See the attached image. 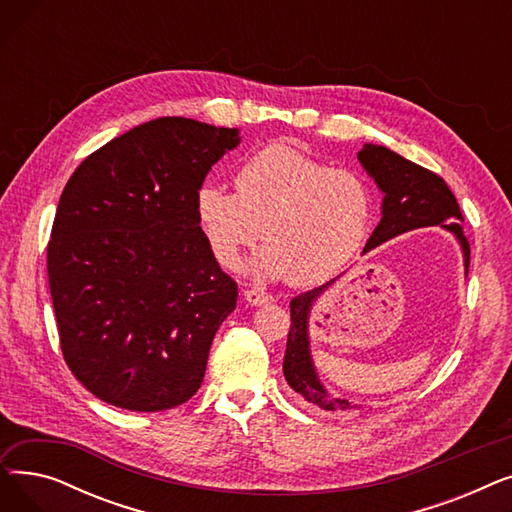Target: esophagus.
Wrapping results in <instances>:
<instances>
[{"instance_id":"esophagus-1","label":"esophagus","mask_w":512,"mask_h":512,"mask_svg":"<svg viewBox=\"0 0 512 512\" xmlns=\"http://www.w3.org/2000/svg\"><path fill=\"white\" fill-rule=\"evenodd\" d=\"M245 299H247L251 305H265V303L272 301V294L251 288V290H245Z\"/></svg>"}]
</instances>
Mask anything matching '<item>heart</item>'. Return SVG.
<instances>
[{
	"label": "heart",
	"instance_id": "obj_1",
	"mask_svg": "<svg viewBox=\"0 0 512 512\" xmlns=\"http://www.w3.org/2000/svg\"><path fill=\"white\" fill-rule=\"evenodd\" d=\"M234 191L218 182L197 188V218L222 265L234 267L259 236L257 276L313 284L334 274L363 245L371 193L353 170L328 168L290 145H272L236 170Z\"/></svg>",
	"mask_w": 512,
	"mask_h": 512
}]
</instances>
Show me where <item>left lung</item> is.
Segmentation results:
<instances>
[{
  "instance_id": "obj_1",
  "label": "left lung",
  "mask_w": 512,
  "mask_h": 512,
  "mask_svg": "<svg viewBox=\"0 0 512 512\" xmlns=\"http://www.w3.org/2000/svg\"><path fill=\"white\" fill-rule=\"evenodd\" d=\"M359 161L384 193L382 220L369 236L363 253L409 230L442 226L459 238L465 253V267L469 270L471 249L467 236L463 234L465 218L459 203H456V197L452 195L442 176L413 164V161L382 145L371 143L363 145V149L359 151ZM328 286L330 282L301 292L290 301V330L282 369L288 386L301 394L307 402H311L313 407L324 411H348L355 409L351 402L330 396L326 388L319 384L309 355V311L315 299Z\"/></svg>"
}]
</instances>
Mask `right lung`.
Masks as SVG:
<instances>
[{"instance_id": "add662e5", "label": "right lung", "mask_w": 512, "mask_h": 512, "mask_svg": "<svg viewBox=\"0 0 512 512\" xmlns=\"http://www.w3.org/2000/svg\"><path fill=\"white\" fill-rule=\"evenodd\" d=\"M236 145V128L157 118L93 151L64 186L47 245L51 303L64 361L107 405L157 413L201 388L238 286L195 197Z\"/></svg>"}]
</instances>
